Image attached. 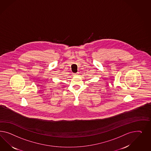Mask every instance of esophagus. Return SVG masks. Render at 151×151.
I'll list each match as a JSON object with an SVG mask.
<instances>
[{"label": "esophagus", "mask_w": 151, "mask_h": 151, "mask_svg": "<svg viewBox=\"0 0 151 151\" xmlns=\"http://www.w3.org/2000/svg\"><path fill=\"white\" fill-rule=\"evenodd\" d=\"M78 73H73V75L74 76H78Z\"/></svg>", "instance_id": "esophagus-1"}]
</instances>
